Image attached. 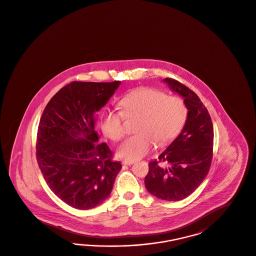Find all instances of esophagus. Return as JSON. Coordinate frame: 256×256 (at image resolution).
<instances>
[{"mask_svg":"<svg viewBox=\"0 0 256 256\" xmlns=\"http://www.w3.org/2000/svg\"><path fill=\"white\" fill-rule=\"evenodd\" d=\"M134 162H135L134 160H124L123 162H122V164H124V166H132Z\"/></svg>","mask_w":256,"mask_h":256,"instance_id":"34e87169","label":"esophagus"}]
</instances>
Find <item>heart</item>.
<instances>
[{
    "label": "heart",
    "instance_id": "heart-1",
    "mask_svg": "<svg viewBox=\"0 0 256 256\" xmlns=\"http://www.w3.org/2000/svg\"><path fill=\"white\" fill-rule=\"evenodd\" d=\"M121 112L106 108L100 116V128L114 142L120 141L126 133L124 118L140 116L137 134L128 137L118 148L120 157L140 159L148 154L156 142L164 146L182 132L188 118L186 102L178 96H168L157 88L142 87L124 96L119 101Z\"/></svg>",
    "mask_w": 256,
    "mask_h": 256
}]
</instances>
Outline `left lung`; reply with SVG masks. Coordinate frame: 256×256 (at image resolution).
I'll list each match as a JSON object with an SVG mask.
<instances>
[{
	"label": "left lung",
	"instance_id": "1",
	"mask_svg": "<svg viewBox=\"0 0 256 256\" xmlns=\"http://www.w3.org/2000/svg\"><path fill=\"white\" fill-rule=\"evenodd\" d=\"M184 98L188 118L180 134L158 160L148 164L144 186L156 198L178 202L200 186L211 166L214 128L211 116L192 90L173 78L164 80Z\"/></svg>",
	"mask_w": 256,
	"mask_h": 256
}]
</instances>
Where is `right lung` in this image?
Listing matches in <instances>:
<instances>
[{
  "mask_svg": "<svg viewBox=\"0 0 256 256\" xmlns=\"http://www.w3.org/2000/svg\"><path fill=\"white\" fill-rule=\"evenodd\" d=\"M120 83L72 81L51 98L40 117L38 168L54 194L72 208L88 210L105 202L122 168L106 144H97L94 116Z\"/></svg>",
  "mask_w": 256,
  "mask_h": 256,
  "instance_id": "1",
  "label": "right lung"
}]
</instances>
